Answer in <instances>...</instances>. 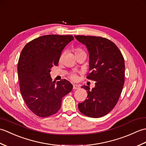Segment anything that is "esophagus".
Returning a JSON list of instances; mask_svg holds the SVG:
<instances>
[{
	"label": "esophagus",
	"mask_w": 146,
	"mask_h": 146,
	"mask_svg": "<svg viewBox=\"0 0 146 146\" xmlns=\"http://www.w3.org/2000/svg\"><path fill=\"white\" fill-rule=\"evenodd\" d=\"M73 88L74 90H76V89H79L80 88V86L78 85H73Z\"/></svg>",
	"instance_id": "esophagus-1"
}]
</instances>
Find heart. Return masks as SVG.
Returning a JSON list of instances; mask_svg holds the SVG:
<instances>
[{"instance_id":"heart-1","label":"heart","mask_w":146,"mask_h":146,"mask_svg":"<svg viewBox=\"0 0 146 146\" xmlns=\"http://www.w3.org/2000/svg\"><path fill=\"white\" fill-rule=\"evenodd\" d=\"M74 51H75V54H78V53H80V52H85L82 49L80 48H76L75 49H74ZM70 78L73 80V81H76L77 80V78H78V75H76V73H71L70 75H69Z\"/></svg>"}]
</instances>
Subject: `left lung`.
Segmentation results:
<instances>
[{
  "label": "left lung",
  "instance_id": "left-lung-1",
  "mask_svg": "<svg viewBox=\"0 0 146 146\" xmlns=\"http://www.w3.org/2000/svg\"><path fill=\"white\" fill-rule=\"evenodd\" d=\"M85 44L90 55V73L86 77L96 82L95 86L82 88L87 90V99L78 104L85 115L98 118L108 113L115 106L122 91L125 79L124 59L110 40L100 36H75Z\"/></svg>",
  "mask_w": 146,
  "mask_h": 146
}]
</instances>
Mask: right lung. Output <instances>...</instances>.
<instances>
[{"label":"right lung","mask_w":146,"mask_h":146,"mask_svg":"<svg viewBox=\"0 0 146 146\" xmlns=\"http://www.w3.org/2000/svg\"><path fill=\"white\" fill-rule=\"evenodd\" d=\"M74 39L71 35H44L29 42L17 64L20 92L27 107L40 117L58 112L73 85L66 80L52 82L51 68L57 66L61 52Z\"/></svg>","instance_id":"add662e5"}]
</instances>
